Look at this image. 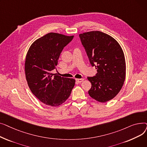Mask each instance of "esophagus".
Here are the masks:
<instances>
[{
  "mask_svg": "<svg viewBox=\"0 0 147 147\" xmlns=\"http://www.w3.org/2000/svg\"><path fill=\"white\" fill-rule=\"evenodd\" d=\"M76 80L78 83H81L84 80V79H76Z\"/></svg>",
  "mask_w": 147,
  "mask_h": 147,
  "instance_id": "1",
  "label": "esophagus"
}]
</instances>
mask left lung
<instances>
[{
    "instance_id": "8db88e82",
    "label": "left lung",
    "mask_w": 147,
    "mask_h": 147,
    "mask_svg": "<svg viewBox=\"0 0 147 147\" xmlns=\"http://www.w3.org/2000/svg\"><path fill=\"white\" fill-rule=\"evenodd\" d=\"M90 63L95 66V76L88 77L92 87L91 98L100 102L113 99L120 91L126 78L124 52L117 41L99 31L79 34Z\"/></svg>"
}]
</instances>
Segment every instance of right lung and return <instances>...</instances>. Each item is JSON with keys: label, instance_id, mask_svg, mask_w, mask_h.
I'll use <instances>...</instances> for the list:
<instances>
[{"label": "right lung", "instance_id": "right-lung-1", "mask_svg": "<svg viewBox=\"0 0 147 147\" xmlns=\"http://www.w3.org/2000/svg\"><path fill=\"white\" fill-rule=\"evenodd\" d=\"M74 36L49 33L35 40L27 52L25 74L33 94L43 104L58 107L65 102L74 86L75 80L52 73L61 52Z\"/></svg>", "mask_w": 147, "mask_h": 147}]
</instances>
